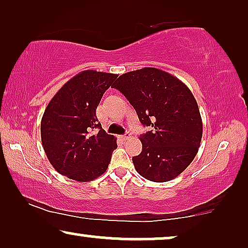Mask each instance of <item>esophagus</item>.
Instances as JSON below:
<instances>
[{
	"mask_svg": "<svg viewBox=\"0 0 248 248\" xmlns=\"http://www.w3.org/2000/svg\"><path fill=\"white\" fill-rule=\"evenodd\" d=\"M130 133H128V132H126V133H125V134H123V135H121V140H123V141H125V140H127V139L128 138H130Z\"/></svg>",
	"mask_w": 248,
	"mask_h": 248,
	"instance_id": "esophagus-1",
	"label": "esophagus"
}]
</instances>
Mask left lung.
<instances>
[{
    "mask_svg": "<svg viewBox=\"0 0 248 248\" xmlns=\"http://www.w3.org/2000/svg\"><path fill=\"white\" fill-rule=\"evenodd\" d=\"M116 88L151 131L140 135L142 151L132 158L142 177L168 182L195 158L202 139V118L191 90L177 78L155 67L131 71L118 78Z\"/></svg>",
    "mask_w": 248,
    "mask_h": 248,
    "instance_id": "obj_1",
    "label": "left lung"
}]
</instances>
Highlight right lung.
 <instances>
[{"mask_svg": "<svg viewBox=\"0 0 248 248\" xmlns=\"http://www.w3.org/2000/svg\"><path fill=\"white\" fill-rule=\"evenodd\" d=\"M116 78L113 73L82 71L47 105L40 123L42 143L61 175L90 182L106 171L117 143L116 138L101 127L96 109Z\"/></svg>", "mask_w": 248, "mask_h": 248, "instance_id": "right-lung-1", "label": "right lung"}]
</instances>
